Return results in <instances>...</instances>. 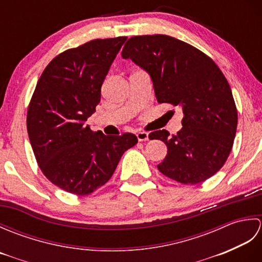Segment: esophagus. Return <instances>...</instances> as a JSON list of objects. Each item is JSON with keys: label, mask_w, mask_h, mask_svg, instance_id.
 <instances>
[{"label": "esophagus", "mask_w": 262, "mask_h": 262, "mask_svg": "<svg viewBox=\"0 0 262 262\" xmlns=\"http://www.w3.org/2000/svg\"><path fill=\"white\" fill-rule=\"evenodd\" d=\"M136 136H137V140L140 142H144V141L148 140V133H146V132H138Z\"/></svg>", "instance_id": "1"}]
</instances>
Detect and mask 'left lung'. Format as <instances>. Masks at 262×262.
I'll list each match as a JSON object with an SVG mask.
<instances>
[{
    "instance_id": "1",
    "label": "left lung",
    "mask_w": 262,
    "mask_h": 262,
    "mask_svg": "<svg viewBox=\"0 0 262 262\" xmlns=\"http://www.w3.org/2000/svg\"><path fill=\"white\" fill-rule=\"evenodd\" d=\"M121 56L149 74L159 103L182 109L177 135L165 129L148 135L168 146L158 165L161 173L183 185L214 176L229 158L237 126L234 99L219 66L196 47L166 35L132 37Z\"/></svg>"
}]
</instances>
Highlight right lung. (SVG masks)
Masks as SVG:
<instances>
[{"label":"right lung","mask_w":262,"mask_h":262,"mask_svg":"<svg viewBox=\"0 0 262 262\" xmlns=\"http://www.w3.org/2000/svg\"><path fill=\"white\" fill-rule=\"evenodd\" d=\"M126 39H94L57 55L39 77L28 107L27 130L39 168L55 186L77 196L103 186L121 155L138 142L132 133L108 136L85 125Z\"/></svg>","instance_id":"obj_1"}]
</instances>
